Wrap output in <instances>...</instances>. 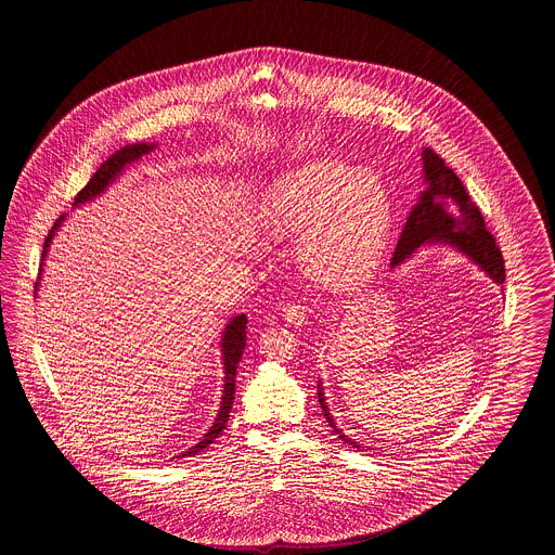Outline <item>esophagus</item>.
Instances as JSON below:
<instances>
[{
  "instance_id": "1",
  "label": "esophagus",
  "mask_w": 555,
  "mask_h": 555,
  "mask_svg": "<svg viewBox=\"0 0 555 555\" xmlns=\"http://www.w3.org/2000/svg\"><path fill=\"white\" fill-rule=\"evenodd\" d=\"M283 318L289 322V324H304L308 320V308L306 306H299V304H287L283 306Z\"/></svg>"
}]
</instances>
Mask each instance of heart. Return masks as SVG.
Wrapping results in <instances>:
<instances>
[{
    "label": "heart",
    "instance_id": "heart-1",
    "mask_svg": "<svg viewBox=\"0 0 555 555\" xmlns=\"http://www.w3.org/2000/svg\"><path fill=\"white\" fill-rule=\"evenodd\" d=\"M260 224L270 237H299V262L318 283L344 289L383 256L391 202L366 168L337 159L301 164L268 186Z\"/></svg>",
    "mask_w": 555,
    "mask_h": 555
}]
</instances>
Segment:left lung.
Instances as JSON below:
<instances>
[{"label":"left lung","mask_w":555,"mask_h":555,"mask_svg":"<svg viewBox=\"0 0 555 555\" xmlns=\"http://www.w3.org/2000/svg\"><path fill=\"white\" fill-rule=\"evenodd\" d=\"M424 183L418 204L410 211L401 237L397 241L396 254L391 268L403 264L421 245L446 243L468 256L476 266H480L498 285L505 281L503 256L495 243V237L487 231L482 214L466 193V186L457 175L449 168L439 154L430 147L423 152ZM318 401L324 412L326 423L344 439L345 443L356 446L333 423L328 405L324 401L322 385L318 383Z\"/></svg>","instance_id":"left-lung-1"}]
</instances>
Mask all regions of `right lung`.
Instances as JSON below:
<instances>
[{"mask_svg":"<svg viewBox=\"0 0 555 555\" xmlns=\"http://www.w3.org/2000/svg\"><path fill=\"white\" fill-rule=\"evenodd\" d=\"M156 145L154 143H132V145H125L120 147L116 154H112L109 158L95 170V175L91 177V181L87 185L80 189L75 197V206L85 204V202H91L95 199L100 193H104L107 186L112 185L116 181V177H120V172L125 170L127 164L137 162L143 154H150ZM64 214L55 220V224L50 231V235L46 237L43 243V258L48 256V249L52 245L53 235L55 231L60 229V224L64 222ZM43 266V262H41ZM41 270L39 268V279H41ZM39 285V283H37ZM245 328H247V318L245 314H238V317L231 318V322L227 324L224 328V335H222V362H224V391H222V401H220V410H218V416L210 426V430L204 435V439L199 443H195L193 448L185 451L183 455H197L199 451L208 448L210 443H214V439L227 428L229 423V414H231V408H233V399H235V376H237V366L241 362V356H243V349H245ZM181 455V457H183Z\"/></svg>","mask_w":555,"mask_h":555,"instance_id":"1","label":"right lung"}]
</instances>
